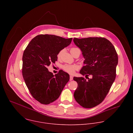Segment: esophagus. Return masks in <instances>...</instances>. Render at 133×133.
<instances>
[{
	"label": "esophagus",
	"instance_id": "1",
	"mask_svg": "<svg viewBox=\"0 0 133 133\" xmlns=\"http://www.w3.org/2000/svg\"><path fill=\"white\" fill-rule=\"evenodd\" d=\"M73 79V76H70V81H72Z\"/></svg>",
	"mask_w": 133,
	"mask_h": 133
}]
</instances>
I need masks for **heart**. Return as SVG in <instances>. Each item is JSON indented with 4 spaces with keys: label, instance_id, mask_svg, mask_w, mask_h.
I'll use <instances>...</instances> for the list:
<instances>
[{
    "label": "heart",
    "instance_id": "1",
    "mask_svg": "<svg viewBox=\"0 0 133 133\" xmlns=\"http://www.w3.org/2000/svg\"><path fill=\"white\" fill-rule=\"evenodd\" d=\"M78 49V48H72L70 50V52L71 54H72V53L75 51L76 50ZM62 53H63V51L61 50L60 51L58 54H57V58L58 59H60L61 57L62 56ZM78 67L75 65H68V64H66L65 65H64L63 66V69L66 72H68V73L70 74H73L75 73V71L76 70H77Z\"/></svg>",
    "mask_w": 133,
    "mask_h": 133
}]
</instances>
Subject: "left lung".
Here are the masks:
<instances>
[{"label":"left lung","mask_w":133,"mask_h":133,"mask_svg":"<svg viewBox=\"0 0 133 133\" xmlns=\"http://www.w3.org/2000/svg\"><path fill=\"white\" fill-rule=\"evenodd\" d=\"M73 41L85 59L80 73L85 78L92 77L88 80L74 77L78 83L74 96L82 107L92 108L103 101L115 81L118 55L114 45L105 38H74Z\"/></svg>","instance_id":"8db88e82"}]
</instances>
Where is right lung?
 <instances>
[{
	"instance_id": "1",
	"label": "right lung",
	"mask_w": 133,
	"mask_h": 133,
	"mask_svg": "<svg viewBox=\"0 0 133 133\" xmlns=\"http://www.w3.org/2000/svg\"><path fill=\"white\" fill-rule=\"evenodd\" d=\"M72 38L39 35L32 39L22 56V76L31 94L40 103L55 101L70 80L68 73L60 70L54 75L48 66L57 60L58 53L70 44Z\"/></svg>"
}]
</instances>
